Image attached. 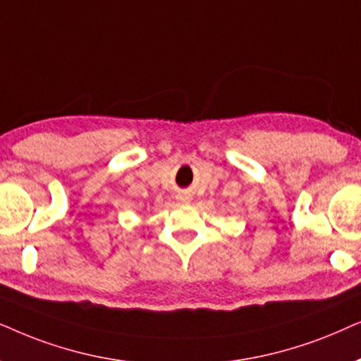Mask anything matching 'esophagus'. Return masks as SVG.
<instances>
[{
  "label": "esophagus",
  "mask_w": 361,
  "mask_h": 361,
  "mask_svg": "<svg viewBox=\"0 0 361 361\" xmlns=\"http://www.w3.org/2000/svg\"><path fill=\"white\" fill-rule=\"evenodd\" d=\"M176 200H178V201H183V203H185V201H188L190 198H188V196H186V195H178Z\"/></svg>",
  "instance_id": "1"
}]
</instances>
